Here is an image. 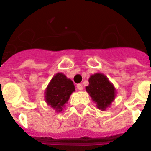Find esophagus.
<instances>
[{
	"instance_id": "34e87169",
	"label": "esophagus",
	"mask_w": 151,
	"mask_h": 151,
	"mask_svg": "<svg viewBox=\"0 0 151 151\" xmlns=\"http://www.w3.org/2000/svg\"><path fill=\"white\" fill-rule=\"evenodd\" d=\"M77 88H78V90L82 91L83 88V85H82V84H78V85H77Z\"/></svg>"
}]
</instances>
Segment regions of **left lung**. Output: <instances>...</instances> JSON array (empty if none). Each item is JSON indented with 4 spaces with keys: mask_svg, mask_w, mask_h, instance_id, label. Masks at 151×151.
I'll use <instances>...</instances> for the list:
<instances>
[{
    "mask_svg": "<svg viewBox=\"0 0 151 151\" xmlns=\"http://www.w3.org/2000/svg\"><path fill=\"white\" fill-rule=\"evenodd\" d=\"M88 81L89 85L86 86V91L96 103L97 108L105 110L115 98L114 86L102 73L91 75Z\"/></svg>",
    "mask_w": 151,
    "mask_h": 151,
    "instance_id": "obj_1",
    "label": "left lung"
}]
</instances>
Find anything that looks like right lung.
I'll use <instances>...</instances> for the list:
<instances>
[{
	"instance_id": "right-lung-1",
	"label": "right lung",
	"mask_w": 151,
	"mask_h": 151,
	"mask_svg": "<svg viewBox=\"0 0 151 151\" xmlns=\"http://www.w3.org/2000/svg\"><path fill=\"white\" fill-rule=\"evenodd\" d=\"M75 91L73 83L61 73H58L50 80L46 87V101L57 112H61L68 102L70 95Z\"/></svg>"
}]
</instances>
